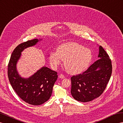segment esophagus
Here are the masks:
<instances>
[{"label": "esophagus", "instance_id": "1", "mask_svg": "<svg viewBox=\"0 0 123 123\" xmlns=\"http://www.w3.org/2000/svg\"><path fill=\"white\" fill-rule=\"evenodd\" d=\"M59 77L60 78H61V79H63V78H65V76H64L63 75V74H60L59 76Z\"/></svg>", "mask_w": 123, "mask_h": 123}]
</instances>
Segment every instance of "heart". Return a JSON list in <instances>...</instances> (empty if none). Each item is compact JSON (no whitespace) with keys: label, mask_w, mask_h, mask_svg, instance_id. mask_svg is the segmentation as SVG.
Returning a JSON list of instances; mask_svg holds the SVG:
<instances>
[{"label":"heart","mask_w":123,"mask_h":123,"mask_svg":"<svg viewBox=\"0 0 123 123\" xmlns=\"http://www.w3.org/2000/svg\"><path fill=\"white\" fill-rule=\"evenodd\" d=\"M92 58L91 50L75 42L64 43L60 46L57 52H52L49 55L50 64L56 68L64 61V65L68 73L76 75L81 73L88 67Z\"/></svg>","instance_id":"1"}]
</instances>
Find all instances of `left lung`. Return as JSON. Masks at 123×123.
<instances>
[{
  "label": "left lung",
  "instance_id": "1",
  "mask_svg": "<svg viewBox=\"0 0 123 123\" xmlns=\"http://www.w3.org/2000/svg\"><path fill=\"white\" fill-rule=\"evenodd\" d=\"M99 59L82 74L71 77L72 96L78 101L87 102L99 97L105 90L111 77V59L99 46Z\"/></svg>",
  "mask_w": 123,
  "mask_h": 123
}]
</instances>
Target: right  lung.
I'll list each match as a JSON object with an SVG mask.
<instances>
[{
	"mask_svg": "<svg viewBox=\"0 0 123 123\" xmlns=\"http://www.w3.org/2000/svg\"><path fill=\"white\" fill-rule=\"evenodd\" d=\"M40 40L34 39L18 45L12 52L8 66V78L12 88L21 99L34 105H42L49 99L58 78L57 72L43 67L30 77L25 78L18 74L17 64L21 52Z\"/></svg>",
	"mask_w": 123,
	"mask_h": 123,
	"instance_id": "obj_1",
	"label": "right lung"
}]
</instances>
